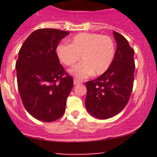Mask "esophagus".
<instances>
[{"label": "esophagus", "mask_w": 157, "mask_h": 157, "mask_svg": "<svg viewBox=\"0 0 157 157\" xmlns=\"http://www.w3.org/2000/svg\"><path fill=\"white\" fill-rule=\"evenodd\" d=\"M82 81L80 80H77V79H74V85H77L78 83H81Z\"/></svg>", "instance_id": "34e87169"}]
</instances>
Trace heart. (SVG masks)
Segmentation results:
<instances>
[{
  "label": "heart",
  "instance_id": "b5f03b06",
  "mask_svg": "<svg viewBox=\"0 0 157 157\" xmlns=\"http://www.w3.org/2000/svg\"><path fill=\"white\" fill-rule=\"evenodd\" d=\"M58 59L66 66H73L80 57L82 62L69 71L78 79L94 73L101 75L109 68L115 57V43L111 37L98 33H82L72 38L71 44H60L56 49Z\"/></svg>",
  "mask_w": 157,
  "mask_h": 157
}]
</instances>
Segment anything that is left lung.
Returning a JSON list of instances; mask_svg holds the SVG:
<instances>
[{
	"label": "left lung",
	"mask_w": 157,
	"mask_h": 157,
	"mask_svg": "<svg viewBox=\"0 0 157 157\" xmlns=\"http://www.w3.org/2000/svg\"><path fill=\"white\" fill-rule=\"evenodd\" d=\"M113 35L117 48L112 64L98 78L86 83V110L99 119L112 118L125 107L134 84V49L122 35L115 31Z\"/></svg>",
	"instance_id": "obj_1"
}]
</instances>
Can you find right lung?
I'll return each mask as SVG.
<instances>
[{
  "instance_id": "obj_1",
  "label": "right lung",
  "mask_w": 157,
  "mask_h": 157,
  "mask_svg": "<svg viewBox=\"0 0 157 157\" xmlns=\"http://www.w3.org/2000/svg\"><path fill=\"white\" fill-rule=\"evenodd\" d=\"M68 34L56 29H37L19 52L16 63L19 93L26 111L39 121H55L65 111L74 80L60 64L55 50Z\"/></svg>"
}]
</instances>
